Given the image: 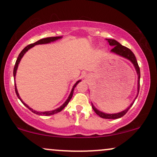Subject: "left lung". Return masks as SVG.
I'll return each mask as SVG.
<instances>
[{"label": "left lung", "mask_w": 157, "mask_h": 157, "mask_svg": "<svg viewBox=\"0 0 157 157\" xmlns=\"http://www.w3.org/2000/svg\"><path fill=\"white\" fill-rule=\"evenodd\" d=\"M106 40H108V42H109L110 46H113L112 49L111 50V52L116 54V55L120 56V57H124V58L127 59V60H130L131 62L132 63V64L134 65L135 69H136V74H137V75H138L137 94H136V97H135V100H136V97H137L138 94H139V91H140V67H139V66H138L137 61H136V57H135L134 53H133V52H131L129 48L125 47V46H122V45L120 44V43L117 42V40H113V39H106ZM135 100L133 101V102H131V105H129L125 110H124V111H120V112H119V113H104V112H102V111H100V110L97 109V108H95V106L92 103H91V105H92L93 110L95 111V113H96L97 115H99V116H100L101 118L118 119V118L122 117H123L124 115L127 113V111H128V109H130L131 106H132L133 104H134Z\"/></svg>", "instance_id": "obj_1"}]
</instances>
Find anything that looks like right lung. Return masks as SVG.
Here are the masks:
<instances>
[{
    "instance_id": "obj_1",
    "label": "right lung",
    "mask_w": 157,
    "mask_h": 157,
    "mask_svg": "<svg viewBox=\"0 0 157 157\" xmlns=\"http://www.w3.org/2000/svg\"><path fill=\"white\" fill-rule=\"evenodd\" d=\"M62 37H63L62 36H59V37H46V38L40 39V40H39L38 41H37V42L34 43V44H32L28 45V46H26V47L23 48L22 51H21V53L19 54L18 57H17V60H16V63H15V67H14L13 75H14V78H15V81L16 72H17V67H18V65H19V63H20V62H21V59H22V57H23V55H24L25 54H26V52H28L29 50L30 49V48L33 47V46H36V45H39V44H49V43H52V42H54V41L57 40H59V39H61V38H62ZM80 81H81L80 80H78V81H77V82H76V83L74 85L72 89H71V93H70V94H69V96H68V99L66 100V102H65L62 105L60 106V107H59V108H57V109H55V110H52V111H35V110L31 109V108H30L29 106L27 105V104L25 103V102H23L22 100H21V97H20V95H19V94H18V91H17V87H16V84H15V93H16V94H17V97H18V98H19V100H21V102H22V103L23 104V105L26 106V107L28 108V109H29L30 111H32L33 113H36V114H37V115H42V116H50V115L55 114V113H58V112H60V111H62V110L64 108L66 107V106L68 105V102H69L70 100H71V97H72V96H73L74 89H75V88L76 87L77 85L78 84L79 82H80Z\"/></svg>"
}]
</instances>
